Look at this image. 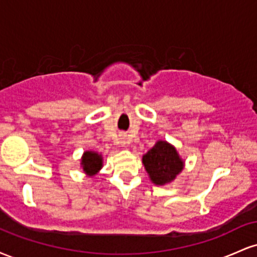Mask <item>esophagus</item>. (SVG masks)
Wrapping results in <instances>:
<instances>
[{"mask_svg": "<svg viewBox=\"0 0 257 257\" xmlns=\"http://www.w3.org/2000/svg\"><path fill=\"white\" fill-rule=\"evenodd\" d=\"M128 139H126L125 137H122L120 138V145H122L123 147H125L126 145H128Z\"/></svg>", "mask_w": 257, "mask_h": 257, "instance_id": "obj_1", "label": "esophagus"}]
</instances>
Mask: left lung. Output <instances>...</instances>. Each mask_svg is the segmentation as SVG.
<instances>
[{
  "instance_id": "8db88e82",
  "label": "left lung",
  "mask_w": 257,
  "mask_h": 257,
  "mask_svg": "<svg viewBox=\"0 0 257 257\" xmlns=\"http://www.w3.org/2000/svg\"><path fill=\"white\" fill-rule=\"evenodd\" d=\"M143 164L152 184L164 186L174 181L182 172L185 161L180 157L175 146L166 140H158L143 156Z\"/></svg>"
}]
</instances>
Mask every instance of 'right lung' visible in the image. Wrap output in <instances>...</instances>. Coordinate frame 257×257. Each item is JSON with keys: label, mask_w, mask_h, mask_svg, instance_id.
<instances>
[{"label": "right lung", "mask_w": 257, "mask_h": 257, "mask_svg": "<svg viewBox=\"0 0 257 257\" xmlns=\"http://www.w3.org/2000/svg\"><path fill=\"white\" fill-rule=\"evenodd\" d=\"M102 163H104L102 155L95 151H85L81 158V168L83 169L85 175L89 178L96 175L101 170L104 166Z\"/></svg>", "instance_id": "1"}]
</instances>
